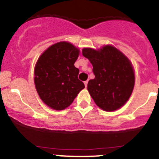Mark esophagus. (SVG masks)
I'll return each instance as SVG.
<instances>
[{"label":"esophagus","mask_w":159,"mask_h":159,"mask_svg":"<svg viewBox=\"0 0 159 159\" xmlns=\"http://www.w3.org/2000/svg\"><path fill=\"white\" fill-rule=\"evenodd\" d=\"M84 84H85V86H86H86H87V84H88V81H87V80L84 82Z\"/></svg>","instance_id":"obj_1"}]
</instances>
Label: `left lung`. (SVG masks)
I'll list each match as a JSON object with an SVG mask.
<instances>
[{
	"mask_svg": "<svg viewBox=\"0 0 159 159\" xmlns=\"http://www.w3.org/2000/svg\"><path fill=\"white\" fill-rule=\"evenodd\" d=\"M82 53L93 65L95 78L88 82L87 89L96 104L106 111L121 107L134 86V73L129 59L111 45L98 51L83 48Z\"/></svg>",
	"mask_w": 159,
	"mask_h": 159,
	"instance_id": "1",
	"label": "left lung"
}]
</instances>
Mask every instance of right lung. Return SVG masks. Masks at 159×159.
Segmentation results:
<instances>
[{
    "instance_id": "1",
    "label": "right lung",
    "mask_w": 159,
    "mask_h": 159,
    "mask_svg": "<svg viewBox=\"0 0 159 159\" xmlns=\"http://www.w3.org/2000/svg\"><path fill=\"white\" fill-rule=\"evenodd\" d=\"M79 49L66 42L54 44L38 59L34 68V84L42 101L61 111L70 106L85 87L78 79L79 69L74 66Z\"/></svg>"
}]
</instances>
